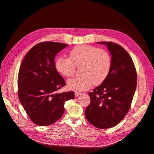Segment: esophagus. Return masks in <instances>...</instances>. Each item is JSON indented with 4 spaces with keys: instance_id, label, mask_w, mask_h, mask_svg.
Listing matches in <instances>:
<instances>
[{
    "instance_id": "esophagus-1",
    "label": "esophagus",
    "mask_w": 154,
    "mask_h": 154,
    "mask_svg": "<svg viewBox=\"0 0 154 154\" xmlns=\"http://www.w3.org/2000/svg\"><path fill=\"white\" fill-rule=\"evenodd\" d=\"M81 94H82L80 93V92H75V97H78L79 95H81Z\"/></svg>"
}]
</instances>
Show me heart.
I'll return each instance as SVG.
<instances>
[{
  "instance_id": "obj_1",
  "label": "heart",
  "mask_w": 154,
  "mask_h": 154,
  "mask_svg": "<svg viewBox=\"0 0 154 154\" xmlns=\"http://www.w3.org/2000/svg\"><path fill=\"white\" fill-rule=\"evenodd\" d=\"M81 75L67 80V87L76 92L87 91L95 84L100 85L109 76L112 67L110 54L99 47L88 45L73 48L69 57H59L55 61V67L64 77H72L76 67Z\"/></svg>"
}]
</instances>
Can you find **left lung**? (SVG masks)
<instances>
[{
  "label": "left lung",
  "instance_id": "1",
  "mask_svg": "<svg viewBox=\"0 0 154 154\" xmlns=\"http://www.w3.org/2000/svg\"><path fill=\"white\" fill-rule=\"evenodd\" d=\"M106 44L112 55V67L106 80L88 93L91 103L85 110L94 127L106 129L122 121L131 108L137 86V72L130 55L118 44Z\"/></svg>",
  "mask_w": 154,
  "mask_h": 154
}]
</instances>
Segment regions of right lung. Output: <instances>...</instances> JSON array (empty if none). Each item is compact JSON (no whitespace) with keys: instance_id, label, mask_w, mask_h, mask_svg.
<instances>
[{"instance_id":"add662e5","label":"right lung","mask_w":154,"mask_h":154,"mask_svg":"<svg viewBox=\"0 0 154 154\" xmlns=\"http://www.w3.org/2000/svg\"><path fill=\"white\" fill-rule=\"evenodd\" d=\"M68 45L42 42L29 51L18 74V97L30 120L39 126L49 125L64 112V104L75 97L74 92L57 94L66 85L55 67V55Z\"/></svg>"}]
</instances>
